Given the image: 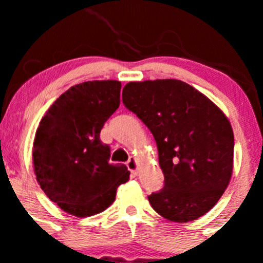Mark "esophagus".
Wrapping results in <instances>:
<instances>
[{
    "instance_id": "esophagus-1",
    "label": "esophagus",
    "mask_w": 263,
    "mask_h": 263,
    "mask_svg": "<svg viewBox=\"0 0 263 263\" xmlns=\"http://www.w3.org/2000/svg\"><path fill=\"white\" fill-rule=\"evenodd\" d=\"M127 168H128L129 171H131L132 174H135V176H137L138 163H137V159H136L135 157H131V158L128 159V162H127Z\"/></svg>"
}]
</instances>
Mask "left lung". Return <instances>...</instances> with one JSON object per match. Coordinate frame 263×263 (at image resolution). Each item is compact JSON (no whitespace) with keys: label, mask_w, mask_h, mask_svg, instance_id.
<instances>
[{"label":"left lung","mask_w":263,"mask_h":263,"mask_svg":"<svg viewBox=\"0 0 263 263\" xmlns=\"http://www.w3.org/2000/svg\"><path fill=\"white\" fill-rule=\"evenodd\" d=\"M122 101L155 137L164 186L148 197L174 222L197 220L228 188L234 168V132L204 93L182 80L131 81Z\"/></svg>","instance_id":"obj_1"}]
</instances>
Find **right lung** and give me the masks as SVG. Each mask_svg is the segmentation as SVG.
<instances>
[{
	"label": "right lung",
	"mask_w": 263,
	"mask_h": 263,
	"mask_svg": "<svg viewBox=\"0 0 263 263\" xmlns=\"http://www.w3.org/2000/svg\"><path fill=\"white\" fill-rule=\"evenodd\" d=\"M121 83L92 80L66 90L48 108L33 142L37 182L50 200L78 218L107 209L129 172L110 164L100 141L104 123L120 106Z\"/></svg>",
	"instance_id": "add662e5"
}]
</instances>
